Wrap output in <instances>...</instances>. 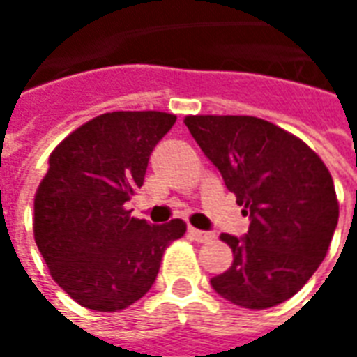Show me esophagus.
Returning <instances> with one entry per match:
<instances>
[{
    "mask_svg": "<svg viewBox=\"0 0 357 357\" xmlns=\"http://www.w3.org/2000/svg\"><path fill=\"white\" fill-rule=\"evenodd\" d=\"M189 236L195 239V241L206 243V241H211V239H214V231L197 230V228H191V226H189Z\"/></svg>",
    "mask_w": 357,
    "mask_h": 357,
    "instance_id": "esophagus-1",
    "label": "esophagus"
}]
</instances>
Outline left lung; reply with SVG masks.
Wrapping results in <instances>:
<instances>
[{"label":"left lung","instance_id":"8db88e82","mask_svg":"<svg viewBox=\"0 0 357 357\" xmlns=\"http://www.w3.org/2000/svg\"><path fill=\"white\" fill-rule=\"evenodd\" d=\"M183 121L249 216L243 238L220 236L234 263L211 278V286L245 309L290 300L323 263L338 224L326 166L303 141L265 119L187 116Z\"/></svg>","mask_w":357,"mask_h":357}]
</instances>
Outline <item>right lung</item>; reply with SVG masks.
<instances>
[{"mask_svg":"<svg viewBox=\"0 0 357 357\" xmlns=\"http://www.w3.org/2000/svg\"><path fill=\"white\" fill-rule=\"evenodd\" d=\"M176 123L164 112H112L50 154L34 199V239L52 278L86 309L118 311L153 288L164 249L185 222L153 226L127 211L154 146Z\"/></svg>","mask_w":357,"mask_h":357,"instance_id":"obj_1","label":"right lung"}]
</instances>
